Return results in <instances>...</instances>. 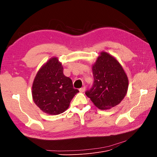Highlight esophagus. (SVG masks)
<instances>
[{
    "label": "esophagus",
    "mask_w": 157,
    "mask_h": 157,
    "mask_svg": "<svg viewBox=\"0 0 157 157\" xmlns=\"http://www.w3.org/2000/svg\"><path fill=\"white\" fill-rule=\"evenodd\" d=\"M79 91H80V92H84L85 91H86V88L82 87L81 88H80L79 89Z\"/></svg>",
    "instance_id": "1"
}]
</instances>
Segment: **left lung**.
Here are the masks:
<instances>
[{"label":"left lung","mask_w":157,"mask_h":157,"mask_svg":"<svg viewBox=\"0 0 157 157\" xmlns=\"http://www.w3.org/2000/svg\"><path fill=\"white\" fill-rule=\"evenodd\" d=\"M93 65L94 83L85 92L99 109L119 104L128 88L127 75L119 62L110 54L101 52Z\"/></svg>","instance_id":"1"}]
</instances>
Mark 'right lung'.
I'll use <instances>...</instances> for the list:
<instances>
[{
    "mask_svg": "<svg viewBox=\"0 0 157 157\" xmlns=\"http://www.w3.org/2000/svg\"><path fill=\"white\" fill-rule=\"evenodd\" d=\"M72 80L65 77L63 67L57 58H51L38 71L32 87L33 101L49 115L63 113L78 92Z\"/></svg>",
    "mask_w": 157,
    "mask_h": 157,
    "instance_id": "1",
    "label": "right lung"
}]
</instances>
